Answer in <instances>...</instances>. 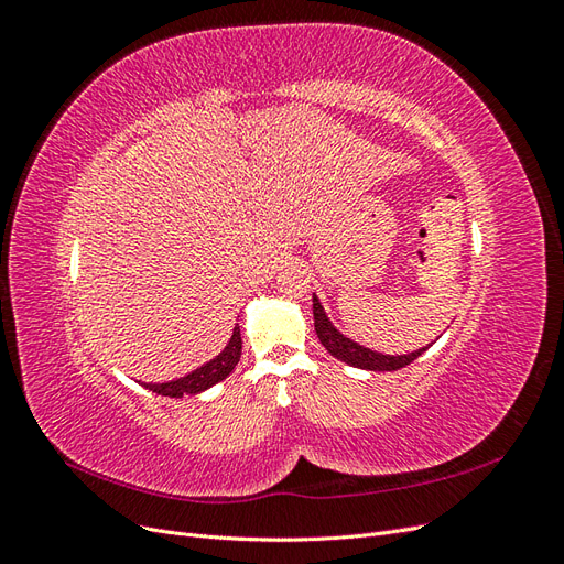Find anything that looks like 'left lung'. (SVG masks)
I'll list each match as a JSON object with an SVG mask.
<instances>
[{
  "instance_id": "obj_1",
  "label": "left lung",
  "mask_w": 564,
  "mask_h": 564,
  "mask_svg": "<svg viewBox=\"0 0 564 564\" xmlns=\"http://www.w3.org/2000/svg\"><path fill=\"white\" fill-rule=\"evenodd\" d=\"M313 317H315V332H317V338L319 344L327 348L329 355H334L336 360L346 362L350 367H357V369H367V371H398L406 365H412L419 355H423L425 350L431 348L423 346L414 352H406V355H383L379 350H371L367 346H360L357 340L348 338L346 334H340L332 319L327 317V313H324V305L319 303V299L313 294Z\"/></svg>"
}]
</instances>
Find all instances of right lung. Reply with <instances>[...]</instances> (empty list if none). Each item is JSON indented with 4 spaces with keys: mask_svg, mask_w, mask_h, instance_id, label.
Returning <instances> with one entry per match:
<instances>
[{
    "mask_svg": "<svg viewBox=\"0 0 564 564\" xmlns=\"http://www.w3.org/2000/svg\"><path fill=\"white\" fill-rule=\"evenodd\" d=\"M240 355H242V334H240V327L235 324L232 336L226 344V348L220 350L216 357H212L209 362H204L202 367L193 369L191 373H185V377L174 379V381H164V383H141L139 381V383L152 392H158V395H166V398L197 395V392H204L207 388L216 386L218 381L230 377L235 365L240 362Z\"/></svg>",
    "mask_w": 564,
    "mask_h": 564,
    "instance_id": "right-lung-1",
    "label": "right lung"
}]
</instances>
